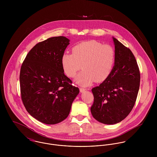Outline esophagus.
Returning <instances> with one entry per match:
<instances>
[{"label": "esophagus", "instance_id": "1", "mask_svg": "<svg viewBox=\"0 0 157 157\" xmlns=\"http://www.w3.org/2000/svg\"><path fill=\"white\" fill-rule=\"evenodd\" d=\"M80 92H83L86 90L85 88H80Z\"/></svg>", "mask_w": 157, "mask_h": 157}]
</instances>
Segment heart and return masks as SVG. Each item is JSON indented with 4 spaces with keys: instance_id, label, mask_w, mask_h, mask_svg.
I'll list each match as a JSON object with an SVG mask.
<instances>
[{
    "instance_id": "b5f03b06",
    "label": "heart",
    "mask_w": 157,
    "mask_h": 157,
    "mask_svg": "<svg viewBox=\"0 0 157 157\" xmlns=\"http://www.w3.org/2000/svg\"><path fill=\"white\" fill-rule=\"evenodd\" d=\"M72 51L62 55V65L69 77H74L82 67L84 69L77 78L80 84L102 82L111 74L115 59L112 46L92 40L75 45Z\"/></svg>"
}]
</instances>
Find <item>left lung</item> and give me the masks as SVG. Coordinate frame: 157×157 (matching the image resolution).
I'll list each match as a JSON object with an SVG mask.
<instances>
[{"label":"left lung","mask_w":157,"mask_h":157,"mask_svg":"<svg viewBox=\"0 0 157 157\" xmlns=\"http://www.w3.org/2000/svg\"><path fill=\"white\" fill-rule=\"evenodd\" d=\"M115 65L109 76L92 89L94 103L90 108L98 121L113 124L121 121L131 112L138 93L140 73L131 49L113 37Z\"/></svg>","instance_id":"8db88e82"}]
</instances>
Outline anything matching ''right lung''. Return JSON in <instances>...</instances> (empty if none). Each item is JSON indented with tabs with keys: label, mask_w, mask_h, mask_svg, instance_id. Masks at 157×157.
<instances>
[{
	"label": "right lung",
	"mask_w": 157,
	"mask_h": 157,
	"mask_svg": "<svg viewBox=\"0 0 157 157\" xmlns=\"http://www.w3.org/2000/svg\"><path fill=\"white\" fill-rule=\"evenodd\" d=\"M69 40L59 36L35 45L20 71L21 98L28 112L39 121L59 123L67 118L79 89L64 74L62 57Z\"/></svg>",
	"instance_id": "right-lung-1"
}]
</instances>
